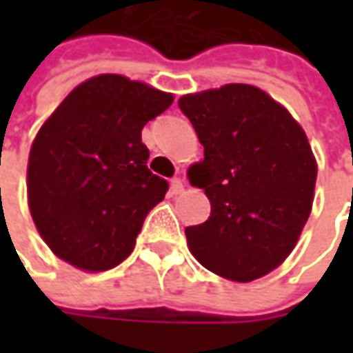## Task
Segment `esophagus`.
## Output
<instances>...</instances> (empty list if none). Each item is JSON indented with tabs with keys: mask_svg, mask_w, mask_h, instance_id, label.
<instances>
[{
	"mask_svg": "<svg viewBox=\"0 0 353 353\" xmlns=\"http://www.w3.org/2000/svg\"><path fill=\"white\" fill-rule=\"evenodd\" d=\"M184 192V183L181 179H172L170 181V194H174V196H179V194H183Z\"/></svg>",
	"mask_w": 353,
	"mask_h": 353,
	"instance_id": "34e87169",
	"label": "esophagus"
}]
</instances>
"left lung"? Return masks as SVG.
<instances>
[{"mask_svg":"<svg viewBox=\"0 0 353 353\" xmlns=\"http://www.w3.org/2000/svg\"><path fill=\"white\" fill-rule=\"evenodd\" d=\"M179 105L204 145L188 181L212 206L204 224L186 228L188 250L220 277H265L291 255L312 210L319 165L305 129L251 84L186 94Z\"/></svg>","mask_w":353,"mask_h":353,"instance_id":"1","label":"left lung"}]
</instances>
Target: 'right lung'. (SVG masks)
Instances as JSON below:
<instances>
[{
  "instance_id": "add662e5",
  "label": "right lung",
  "mask_w": 353,
  "mask_h": 353,
  "mask_svg": "<svg viewBox=\"0 0 353 353\" xmlns=\"http://www.w3.org/2000/svg\"><path fill=\"white\" fill-rule=\"evenodd\" d=\"M172 100L139 80L98 74L41 125L27 163V202L59 259L98 273L133 251L145 216L169 188L147 169L141 129Z\"/></svg>"
}]
</instances>
